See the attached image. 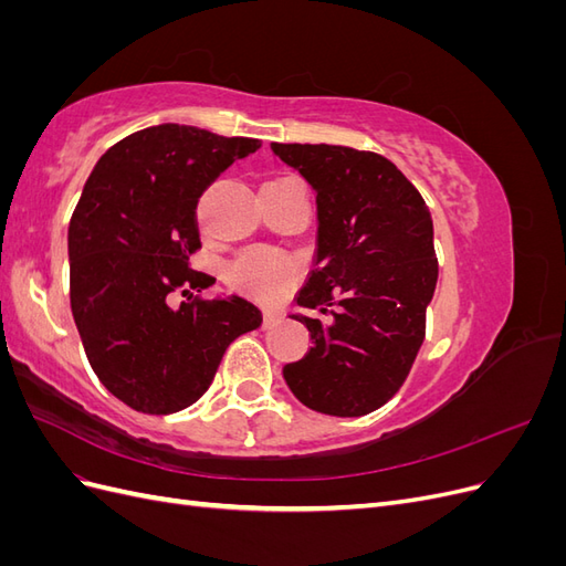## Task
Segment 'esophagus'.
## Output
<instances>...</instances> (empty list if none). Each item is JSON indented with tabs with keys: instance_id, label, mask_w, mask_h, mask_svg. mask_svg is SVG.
<instances>
[{
	"instance_id": "esophagus-1",
	"label": "esophagus",
	"mask_w": 566,
	"mask_h": 566,
	"mask_svg": "<svg viewBox=\"0 0 566 566\" xmlns=\"http://www.w3.org/2000/svg\"><path fill=\"white\" fill-rule=\"evenodd\" d=\"M279 323V316L271 314V312H264V328H271V325Z\"/></svg>"
}]
</instances>
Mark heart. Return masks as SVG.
Masks as SVG:
<instances>
[{
    "mask_svg": "<svg viewBox=\"0 0 566 566\" xmlns=\"http://www.w3.org/2000/svg\"><path fill=\"white\" fill-rule=\"evenodd\" d=\"M285 179V177H281ZM295 279V266L285 256L262 248L245 250L238 254L229 266V281L241 293L271 302L285 293V287Z\"/></svg>",
    "mask_w": 566,
    "mask_h": 566,
    "instance_id": "obj_1",
    "label": "heart"
}]
</instances>
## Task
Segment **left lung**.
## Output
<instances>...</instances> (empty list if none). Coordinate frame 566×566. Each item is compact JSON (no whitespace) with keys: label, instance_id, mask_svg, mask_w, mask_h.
Segmentation results:
<instances>
[{"label":"left lung","instance_id":"obj_1","mask_svg":"<svg viewBox=\"0 0 566 566\" xmlns=\"http://www.w3.org/2000/svg\"><path fill=\"white\" fill-rule=\"evenodd\" d=\"M316 191V260L293 314L314 347L283 368L316 413L358 418L399 391L424 339L439 264L432 214L394 163L328 144H271Z\"/></svg>","mask_w":566,"mask_h":566}]
</instances>
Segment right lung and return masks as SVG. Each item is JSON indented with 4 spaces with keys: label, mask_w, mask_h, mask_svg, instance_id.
I'll return each mask as SVG.
<instances>
[{
    "label": "right lung",
    "mask_w": 566,
    "mask_h": 566,
    "mask_svg": "<svg viewBox=\"0 0 566 566\" xmlns=\"http://www.w3.org/2000/svg\"><path fill=\"white\" fill-rule=\"evenodd\" d=\"M260 146L165 123L111 146L84 184L67 229L71 310L96 378L139 413L196 403L231 342L262 325L238 295L168 306L175 292L191 298L214 283L188 264L200 248L198 200Z\"/></svg>",
    "instance_id": "right-lung-1"
}]
</instances>
